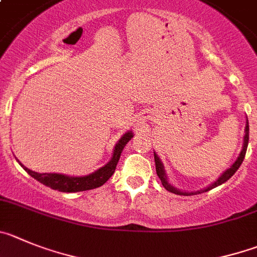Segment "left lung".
I'll return each mask as SVG.
<instances>
[{"mask_svg":"<svg viewBox=\"0 0 257 257\" xmlns=\"http://www.w3.org/2000/svg\"><path fill=\"white\" fill-rule=\"evenodd\" d=\"M247 145H248V119H246V127H244L243 145H242V150H241V153H239L238 158L236 159V162H234V163H233L232 166L227 169V171L223 172L218 180L214 181L211 185H209L208 187H205L204 190H200V191H192V192L181 191V190L176 188L173 185H171V183L168 182V180H167L166 169H164V166H163V163H162L161 158L158 157V154H155L154 153V161H155V169H157V175H158V177L161 178L162 185L164 186V188H166L167 191L173 192V194L186 195V196H190V195H197V194H201V192H206V191H209V190H211V188H215L216 186H220L222 183L227 182V181L229 180V178L232 177L234 173H236L237 169L239 168V166H241L242 162H243V159H244V155H246V150H247Z\"/></svg>","mask_w":257,"mask_h":257,"instance_id":"8db88e82","label":"left lung"}]
</instances>
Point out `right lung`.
Listing matches in <instances>:
<instances>
[{"instance_id": "right-lung-1", "label": "right lung", "mask_w": 257, "mask_h": 257, "mask_svg": "<svg viewBox=\"0 0 257 257\" xmlns=\"http://www.w3.org/2000/svg\"><path fill=\"white\" fill-rule=\"evenodd\" d=\"M133 131H127L126 134H123L121 139L117 141L114 149H113V155L110 158V161L105 166H103L102 168L96 169L95 172H93V173L88 176H81V177L66 176L61 175V173H38V172H34L32 169L27 168L25 166H23L19 161L18 162L25 169V172H28L33 178L46 185L47 187H51L52 190H58L61 192L86 191V190H93V188L100 187V186L104 185L112 177L117 163L119 161V157H121L122 150L126 147L127 143L133 139Z\"/></svg>"}]
</instances>
